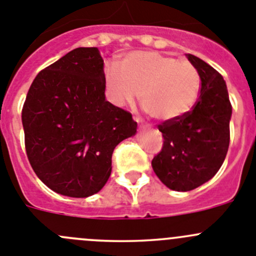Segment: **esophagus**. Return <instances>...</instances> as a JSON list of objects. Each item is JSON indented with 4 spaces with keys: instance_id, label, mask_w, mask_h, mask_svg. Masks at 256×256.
<instances>
[{
    "instance_id": "1",
    "label": "esophagus",
    "mask_w": 256,
    "mask_h": 256,
    "mask_svg": "<svg viewBox=\"0 0 256 256\" xmlns=\"http://www.w3.org/2000/svg\"><path fill=\"white\" fill-rule=\"evenodd\" d=\"M136 120H137L138 123H140V120H138V119H136ZM140 126V130H144V128H146V126H144V124H140V126Z\"/></svg>"
}]
</instances>
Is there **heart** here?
<instances>
[{"instance_id": "obj_1", "label": "heart", "mask_w": 256, "mask_h": 256, "mask_svg": "<svg viewBox=\"0 0 256 256\" xmlns=\"http://www.w3.org/2000/svg\"><path fill=\"white\" fill-rule=\"evenodd\" d=\"M109 98L116 106L132 104L140 94L142 108L158 122H174L196 104L201 79L188 60L157 51H133L119 62V69H104Z\"/></svg>"}]
</instances>
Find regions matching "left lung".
Listing matches in <instances>:
<instances>
[{"label":"left lung","instance_id":"8db88e82","mask_svg":"<svg viewBox=\"0 0 256 256\" xmlns=\"http://www.w3.org/2000/svg\"><path fill=\"white\" fill-rule=\"evenodd\" d=\"M186 56L200 74V96L181 119L158 124L163 147L152 160L154 174L174 191H191L212 178L230 143L232 108L225 80L200 58Z\"/></svg>","mask_w":256,"mask_h":256}]
</instances>
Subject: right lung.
Segmentation results:
<instances>
[{
    "label": "right lung",
    "mask_w": 256,
    "mask_h": 256,
    "mask_svg": "<svg viewBox=\"0 0 256 256\" xmlns=\"http://www.w3.org/2000/svg\"><path fill=\"white\" fill-rule=\"evenodd\" d=\"M104 62L96 48H78L36 75L22 108L25 148L52 191L88 197L103 188L112 154L137 132L132 114L106 100Z\"/></svg>",
    "instance_id": "obj_1"
}]
</instances>
